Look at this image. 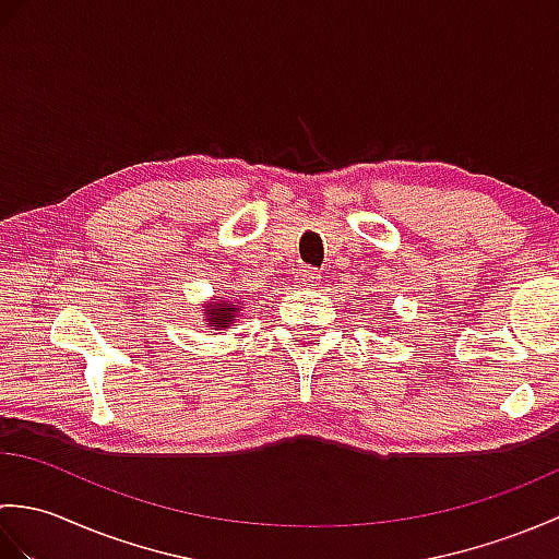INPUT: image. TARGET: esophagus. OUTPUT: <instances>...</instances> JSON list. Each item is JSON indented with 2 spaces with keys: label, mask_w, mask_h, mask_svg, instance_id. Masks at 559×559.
<instances>
[{
  "label": "esophagus",
  "mask_w": 559,
  "mask_h": 559,
  "mask_svg": "<svg viewBox=\"0 0 559 559\" xmlns=\"http://www.w3.org/2000/svg\"><path fill=\"white\" fill-rule=\"evenodd\" d=\"M295 281L300 283V286H314V283L319 281V271L312 269V266H300L298 271H295Z\"/></svg>",
  "instance_id": "1"
}]
</instances>
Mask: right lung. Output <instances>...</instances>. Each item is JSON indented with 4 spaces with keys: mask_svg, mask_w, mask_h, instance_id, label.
Returning a JSON list of instances; mask_svg holds the SVG:
<instances>
[{
    "mask_svg": "<svg viewBox=\"0 0 559 559\" xmlns=\"http://www.w3.org/2000/svg\"><path fill=\"white\" fill-rule=\"evenodd\" d=\"M201 314H204L206 319L204 322H209V326L213 331H223L235 326L237 322L235 319L242 314V302H233L228 298H221V300H209L204 305V310H201Z\"/></svg>",
    "mask_w": 559,
    "mask_h": 559,
    "instance_id": "obj_1",
    "label": "right lung"
}]
</instances>
